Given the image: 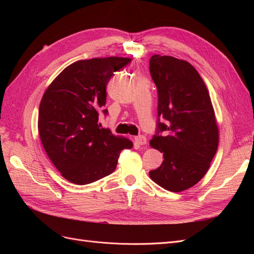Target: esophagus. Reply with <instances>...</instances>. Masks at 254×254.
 Masks as SVG:
<instances>
[{"instance_id":"1","label":"esophagus","mask_w":254,"mask_h":254,"mask_svg":"<svg viewBox=\"0 0 254 254\" xmlns=\"http://www.w3.org/2000/svg\"><path fill=\"white\" fill-rule=\"evenodd\" d=\"M134 141H135L136 144H139V145H145L146 143H147V139H146L144 135L136 136L135 139H134Z\"/></svg>"}]
</instances>
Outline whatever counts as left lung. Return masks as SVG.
<instances>
[{
    "label": "left lung",
    "instance_id": "left-lung-1",
    "mask_svg": "<svg viewBox=\"0 0 254 254\" xmlns=\"http://www.w3.org/2000/svg\"><path fill=\"white\" fill-rule=\"evenodd\" d=\"M149 71L158 90L159 117L150 146L164 157L149 177L178 193L195 186L209 170L218 147L217 123L209 91L188 61L153 55Z\"/></svg>",
    "mask_w": 254,
    "mask_h": 254
}]
</instances>
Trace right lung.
Returning a JSON list of instances; mask_svg holds the SVG:
<instances>
[{
  "mask_svg": "<svg viewBox=\"0 0 254 254\" xmlns=\"http://www.w3.org/2000/svg\"><path fill=\"white\" fill-rule=\"evenodd\" d=\"M131 59L79 60L66 66L45 90L38 130L45 152L64 178L83 186L110 175L120 152L132 148L126 137L102 128L98 113L106 105L110 78Z\"/></svg>",
  "mask_w": 254,
  "mask_h": 254,
  "instance_id": "obj_1",
  "label": "right lung"
}]
</instances>
